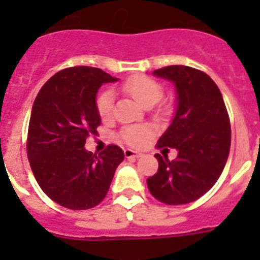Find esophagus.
I'll return each mask as SVG.
<instances>
[{"label":"esophagus","instance_id":"1","mask_svg":"<svg viewBox=\"0 0 260 260\" xmlns=\"http://www.w3.org/2000/svg\"><path fill=\"white\" fill-rule=\"evenodd\" d=\"M142 156V153L137 152V151H133L130 148H126L125 150V157L126 158H139Z\"/></svg>","mask_w":260,"mask_h":260}]
</instances>
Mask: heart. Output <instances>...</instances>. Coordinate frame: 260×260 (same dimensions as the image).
Masks as SVG:
<instances>
[{"instance_id": "heart-1", "label": "heart", "mask_w": 260, "mask_h": 260, "mask_svg": "<svg viewBox=\"0 0 260 260\" xmlns=\"http://www.w3.org/2000/svg\"><path fill=\"white\" fill-rule=\"evenodd\" d=\"M121 91L130 98H133L138 104L143 108H151L161 99L162 88L161 86L153 79L144 75H134L126 79L121 84ZM99 116L103 119H110L113 117L114 112V99L113 93L110 91H104L100 93L96 102ZM122 139L127 144L139 146L146 141V138L150 135V130L144 126H132L126 127L122 132Z\"/></svg>"}]
</instances>
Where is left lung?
Here are the masks:
<instances>
[{
  "instance_id": "obj_1",
  "label": "left lung",
  "mask_w": 260,
  "mask_h": 260,
  "mask_svg": "<svg viewBox=\"0 0 260 260\" xmlns=\"http://www.w3.org/2000/svg\"><path fill=\"white\" fill-rule=\"evenodd\" d=\"M174 84L177 104L157 147L176 148L169 160L156 153L157 173L147 186L157 201L177 206L197 201L219 180L231 150V122L219 87L206 73L183 65L153 71Z\"/></svg>"
}]
</instances>
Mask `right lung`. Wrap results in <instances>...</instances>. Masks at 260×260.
I'll list each match as a JSON object with an SVG mask.
<instances>
[{
	"instance_id": "right-lung-1",
	"label": "right lung",
	"mask_w": 260,
	"mask_h": 260,
	"mask_svg": "<svg viewBox=\"0 0 260 260\" xmlns=\"http://www.w3.org/2000/svg\"><path fill=\"white\" fill-rule=\"evenodd\" d=\"M117 80L98 68L65 69L41 87L34 102L27 156L41 190L62 207L98 206L123 161L118 146H108L99 155L84 147L102 123L96 107L99 88Z\"/></svg>"
}]
</instances>
